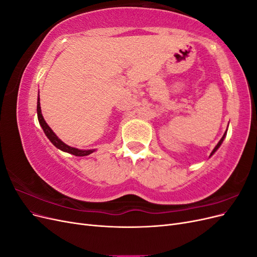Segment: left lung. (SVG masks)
<instances>
[{"label": "left lung", "instance_id": "1", "mask_svg": "<svg viewBox=\"0 0 257 257\" xmlns=\"http://www.w3.org/2000/svg\"><path fill=\"white\" fill-rule=\"evenodd\" d=\"M226 132H227V130H226ZM226 132H225V133H224L223 137L221 138V141H220L219 143H217V145H216V146L214 147V149L212 150V152H211V153H210V157H212V155H213V154H214V153L216 152V150H217V149H219V148H220V146L222 145V143H223V141H224V138H225V137H226ZM210 157H209V158H210Z\"/></svg>", "mask_w": 257, "mask_h": 257}]
</instances>
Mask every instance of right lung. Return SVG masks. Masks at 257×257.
<instances>
[{"label": "right lung", "instance_id": "obj_1", "mask_svg": "<svg viewBox=\"0 0 257 257\" xmlns=\"http://www.w3.org/2000/svg\"><path fill=\"white\" fill-rule=\"evenodd\" d=\"M37 118H38V122H40L41 126L44 131L45 135L48 137L49 141L52 143V145L54 147H57L58 149H60L61 151L63 152H67L69 154H73L76 155V157H85V155H89L91 153H93L95 151V149H90V150H80V149H77V148L71 147L66 145L65 143H63L61 141V139L54 134V132L50 128V126L48 125L47 123H46L44 116L42 114V109H41V102H40V94H38L37 97Z\"/></svg>", "mask_w": 257, "mask_h": 257}]
</instances>
